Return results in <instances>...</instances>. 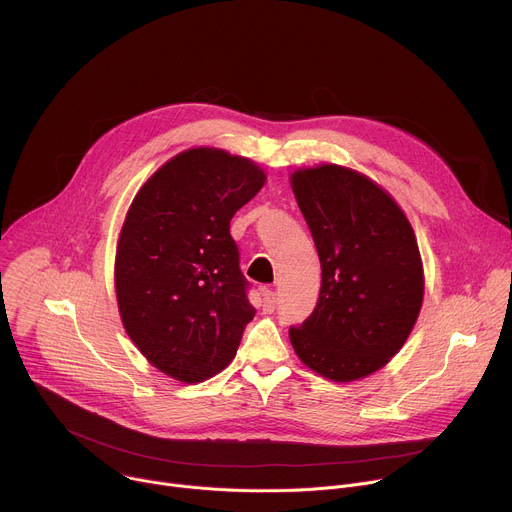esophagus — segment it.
<instances>
[{
    "label": "esophagus",
    "instance_id": "esophagus-1",
    "mask_svg": "<svg viewBox=\"0 0 512 512\" xmlns=\"http://www.w3.org/2000/svg\"><path fill=\"white\" fill-rule=\"evenodd\" d=\"M261 294H263V312L271 314L275 310V294L269 287H263Z\"/></svg>",
    "mask_w": 512,
    "mask_h": 512
}]
</instances>
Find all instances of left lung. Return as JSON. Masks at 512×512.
Segmentation results:
<instances>
[{
    "instance_id": "left-lung-1",
    "label": "left lung",
    "mask_w": 512,
    "mask_h": 512,
    "mask_svg": "<svg viewBox=\"0 0 512 512\" xmlns=\"http://www.w3.org/2000/svg\"><path fill=\"white\" fill-rule=\"evenodd\" d=\"M289 184L322 265L318 304L289 328V342L328 381L364 379L403 348L417 322L425 275L415 231L395 198L352 168H298Z\"/></svg>"
}]
</instances>
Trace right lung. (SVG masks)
Listing matches in <instances>:
<instances>
[{
    "label": "right lung",
    "mask_w": 512,
    "mask_h": 512,
    "mask_svg": "<svg viewBox=\"0 0 512 512\" xmlns=\"http://www.w3.org/2000/svg\"><path fill=\"white\" fill-rule=\"evenodd\" d=\"M265 182L253 160L200 145L160 166L127 208L115 253L119 316L174 381L202 383L229 367L255 316L229 229Z\"/></svg>",
    "instance_id": "right-lung-1"
}]
</instances>
